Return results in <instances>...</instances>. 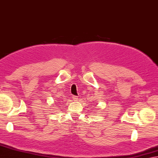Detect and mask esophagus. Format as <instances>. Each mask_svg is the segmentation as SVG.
Instances as JSON below:
<instances>
[{
  "mask_svg": "<svg viewBox=\"0 0 158 158\" xmlns=\"http://www.w3.org/2000/svg\"><path fill=\"white\" fill-rule=\"evenodd\" d=\"M73 101H77L78 100V98L76 97V96H75V95H73Z\"/></svg>",
  "mask_w": 158,
  "mask_h": 158,
  "instance_id": "obj_1",
  "label": "esophagus"
}]
</instances>
